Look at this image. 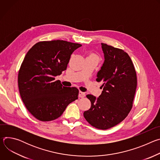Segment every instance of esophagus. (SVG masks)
Instances as JSON below:
<instances>
[{"label":"esophagus","instance_id":"34e87169","mask_svg":"<svg viewBox=\"0 0 160 160\" xmlns=\"http://www.w3.org/2000/svg\"><path fill=\"white\" fill-rule=\"evenodd\" d=\"M78 96L81 98H83L85 96V93L83 92H82V91H80L79 92V94H78Z\"/></svg>","mask_w":160,"mask_h":160}]
</instances>
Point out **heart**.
<instances>
[{
    "label": "heart",
    "instance_id": "1",
    "mask_svg": "<svg viewBox=\"0 0 160 160\" xmlns=\"http://www.w3.org/2000/svg\"><path fill=\"white\" fill-rule=\"evenodd\" d=\"M90 56H94V57H95V58H97V56H96L95 54H91Z\"/></svg>",
    "mask_w": 160,
    "mask_h": 160
}]
</instances>
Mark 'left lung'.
I'll use <instances>...</instances> for the list:
<instances>
[{
  "instance_id": "1",
  "label": "left lung",
  "mask_w": 160,
  "mask_h": 160,
  "mask_svg": "<svg viewBox=\"0 0 160 160\" xmlns=\"http://www.w3.org/2000/svg\"><path fill=\"white\" fill-rule=\"evenodd\" d=\"M104 62L96 81L102 82L101 95L88 94L91 107L83 112L92 127L106 130L122 122L133 106L137 88V75L133 62L123 50L101 43Z\"/></svg>"
}]
</instances>
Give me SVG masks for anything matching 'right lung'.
Returning <instances> with one entry per match:
<instances>
[{"label": "right lung", "instance_id": "add662e5", "mask_svg": "<svg viewBox=\"0 0 160 160\" xmlns=\"http://www.w3.org/2000/svg\"><path fill=\"white\" fill-rule=\"evenodd\" d=\"M81 46L61 40L42 41L26 54L18 72L19 91L25 107L37 120L58 118L78 99L77 88L64 87L55 77L66 70L72 54Z\"/></svg>", "mask_w": 160, "mask_h": 160}]
</instances>
